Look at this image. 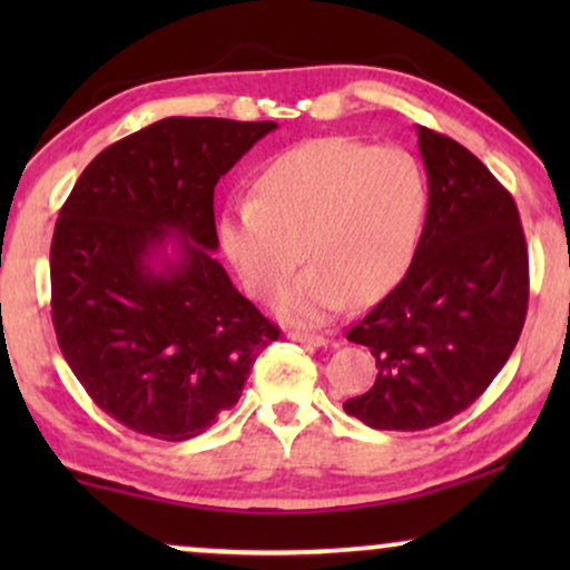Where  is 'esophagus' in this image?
Here are the masks:
<instances>
[{
	"mask_svg": "<svg viewBox=\"0 0 570 570\" xmlns=\"http://www.w3.org/2000/svg\"><path fill=\"white\" fill-rule=\"evenodd\" d=\"M287 337L295 342H303V345H314V347H326L330 340L322 337V334H308V332H287Z\"/></svg>",
	"mask_w": 570,
	"mask_h": 570,
	"instance_id": "obj_1",
	"label": "esophagus"
}]
</instances>
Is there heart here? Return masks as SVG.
<instances>
[{
  "label": "heart",
  "mask_w": 570,
  "mask_h": 570,
  "mask_svg": "<svg viewBox=\"0 0 570 570\" xmlns=\"http://www.w3.org/2000/svg\"><path fill=\"white\" fill-rule=\"evenodd\" d=\"M425 209V174L407 150L322 137L262 163L248 199L220 215L217 236L262 301L282 295L306 253L312 269L279 301V314L322 324L350 298L368 306L400 285Z\"/></svg>",
  "instance_id": "obj_1"
}]
</instances>
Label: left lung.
<instances>
[{
	"label": "left lung",
	"instance_id": "8db88e82",
	"mask_svg": "<svg viewBox=\"0 0 570 570\" xmlns=\"http://www.w3.org/2000/svg\"><path fill=\"white\" fill-rule=\"evenodd\" d=\"M417 147L428 170L423 236L402 283L347 332L379 373L345 412L376 431H425L470 407L527 318L517 202L456 139L417 127Z\"/></svg>",
	"mask_w": 570,
	"mask_h": 570
}]
</instances>
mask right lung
Masks as SVG:
<instances>
[{
  "instance_id": "right-lung-1",
  "label": "right lung",
  "mask_w": 570,
  "mask_h": 570,
  "mask_svg": "<svg viewBox=\"0 0 570 570\" xmlns=\"http://www.w3.org/2000/svg\"><path fill=\"white\" fill-rule=\"evenodd\" d=\"M272 129L168 116L98 153L59 209L53 332L90 400L129 431L205 433L279 337L213 254L215 186Z\"/></svg>"
}]
</instances>
